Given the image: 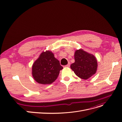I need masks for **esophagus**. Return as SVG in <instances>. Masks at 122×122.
<instances>
[{
	"label": "esophagus",
	"instance_id": "esophagus-1",
	"mask_svg": "<svg viewBox=\"0 0 122 122\" xmlns=\"http://www.w3.org/2000/svg\"><path fill=\"white\" fill-rule=\"evenodd\" d=\"M70 63H69L68 65H66V66H65V67L68 68V67H70Z\"/></svg>",
	"mask_w": 122,
	"mask_h": 122
}]
</instances>
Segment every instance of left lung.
<instances>
[{
  "mask_svg": "<svg viewBox=\"0 0 122 122\" xmlns=\"http://www.w3.org/2000/svg\"><path fill=\"white\" fill-rule=\"evenodd\" d=\"M75 62L71 68L80 78L87 79L94 75L97 69V61L94 55L82 49L77 50L74 54Z\"/></svg>",
  "mask_w": 122,
  "mask_h": 122,
  "instance_id": "left-lung-1",
  "label": "left lung"
}]
</instances>
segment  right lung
Returning a JSON list of instances; mask_svg holds the SVG:
<instances>
[{"label":"right lung","instance_id":"1","mask_svg":"<svg viewBox=\"0 0 122 122\" xmlns=\"http://www.w3.org/2000/svg\"><path fill=\"white\" fill-rule=\"evenodd\" d=\"M63 69L60 61L50 51L43 52L32 65V75L36 82L42 84L52 83Z\"/></svg>","mask_w":122,"mask_h":122}]
</instances>
